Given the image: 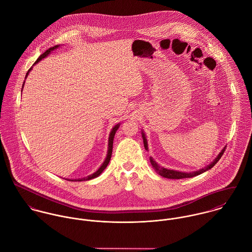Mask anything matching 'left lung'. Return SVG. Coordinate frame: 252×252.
Returning a JSON list of instances; mask_svg holds the SVG:
<instances>
[{"label": "left lung", "mask_w": 252, "mask_h": 252, "mask_svg": "<svg viewBox=\"0 0 252 252\" xmlns=\"http://www.w3.org/2000/svg\"><path fill=\"white\" fill-rule=\"evenodd\" d=\"M142 137H143V142H144V147L146 150H148V142H147V139H146V136L145 134L143 133L142 131ZM226 147H224L221 152L218 154V156L214 158V160L212 162H210L208 165H206L204 168H201L200 170H197V171H194V172H181V171H177V170H172V169H167V168H164V167H161L160 165H158L154 159L153 158L150 157V162H151L152 166L154 167V169L162 177H165V178H168V179H182V178H191V177H194V176H197L199 174H201L203 172H205L206 170L210 169L211 167H213L216 162L221 158V157L223 156L224 152H225Z\"/></svg>", "instance_id": "left-lung-1"}]
</instances>
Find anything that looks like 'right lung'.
Wrapping results in <instances>:
<instances>
[{"label": "right lung", "instance_id": "right-lung-1", "mask_svg": "<svg viewBox=\"0 0 252 252\" xmlns=\"http://www.w3.org/2000/svg\"><path fill=\"white\" fill-rule=\"evenodd\" d=\"M60 46L58 45V46H54V47H52V48H50L48 51H45L37 60H36V62L33 64V65H35V64H37L39 61H41L43 58H45L46 56H48L50 53H51V51H54L55 49H57V48H59ZM31 69L32 68H30L29 70H28V72H27V74H26V77L28 76V74H29V72L31 71ZM26 77H25V79H26ZM25 83V82H24ZM24 83H23V86H24ZM22 86V87H23ZM119 126H120V124H118V125H116L114 127H113V129L111 130V132H110V135H109V141H108V152H107V157H106V158H105V160H104V162L101 164L100 167L94 172V173H93L92 175H89V176H87V177H85V178H82V179H68L69 181H87V180H91V179H94V178H95V177H97V176H99L101 173L103 172V170L107 167V165H108V163H109V161H110V158H111V156H112V150H113V140H114V136H115V133H116V131L118 130V128H119Z\"/></svg>", "mask_w": 252, "mask_h": 252}]
</instances>
